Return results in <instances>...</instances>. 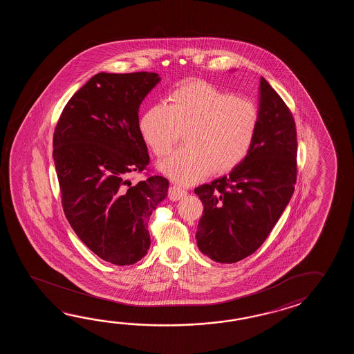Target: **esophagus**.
<instances>
[{
	"label": "esophagus",
	"mask_w": 354,
	"mask_h": 354,
	"mask_svg": "<svg viewBox=\"0 0 354 354\" xmlns=\"http://www.w3.org/2000/svg\"><path fill=\"white\" fill-rule=\"evenodd\" d=\"M187 195V191L183 188L178 187V186H171L168 189V197L171 201H178L182 197Z\"/></svg>",
	"instance_id": "obj_1"
}]
</instances>
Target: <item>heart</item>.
<instances>
[{
  "instance_id": "b5f03b06",
  "label": "heart",
  "mask_w": 354,
  "mask_h": 354,
  "mask_svg": "<svg viewBox=\"0 0 354 354\" xmlns=\"http://www.w3.org/2000/svg\"><path fill=\"white\" fill-rule=\"evenodd\" d=\"M258 129L253 101L203 80L180 83L167 96L166 106H151L139 121L142 138L157 157L172 151L185 131L186 147L159 163L180 185L195 183L211 171H233L248 157Z\"/></svg>"
}]
</instances>
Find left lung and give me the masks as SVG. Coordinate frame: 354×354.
Returning a JSON list of instances; mask_svg holds the SVG:
<instances>
[{
  "label": "left lung",
  "instance_id": "8db88e82",
  "mask_svg": "<svg viewBox=\"0 0 354 354\" xmlns=\"http://www.w3.org/2000/svg\"><path fill=\"white\" fill-rule=\"evenodd\" d=\"M297 138L294 116L261 78L259 129L245 160L227 176L195 188L203 203L197 245L218 263H235L259 248L295 191Z\"/></svg>",
  "mask_w": 354,
  "mask_h": 354
}]
</instances>
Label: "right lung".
Wrapping results in <instances>:
<instances>
[{
    "instance_id": "right-lung-1",
    "label": "right lung",
    "mask_w": 354,
    "mask_h": 354,
    "mask_svg": "<svg viewBox=\"0 0 354 354\" xmlns=\"http://www.w3.org/2000/svg\"><path fill=\"white\" fill-rule=\"evenodd\" d=\"M160 81L153 72L98 73L64 106L54 130L62 206L78 238L106 262L129 266L151 245L148 221L168 180L130 174L149 165L139 106Z\"/></svg>"
}]
</instances>
